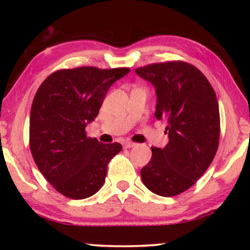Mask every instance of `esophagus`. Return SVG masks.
Masks as SVG:
<instances>
[{"label":"esophagus","mask_w":250,"mask_h":250,"mask_svg":"<svg viewBox=\"0 0 250 250\" xmlns=\"http://www.w3.org/2000/svg\"><path fill=\"white\" fill-rule=\"evenodd\" d=\"M136 146V143H133V142H129V141H125L124 143H123V146H124V148H126V149L133 148V146Z\"/></svg>","instance_id":"34e87169"}]
</instances>
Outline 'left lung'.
<instances>
[{
  "instance_id": "8db88e82",
  "label": "left lung",
  "mask_w": 250,
  "mask_h": 250,
  "mask_svg": "<svg viewBox=\"0 0 250 250\" xmlns=\"http://www.w3.org/2000/svg\"><path fill=\"white\" fill-rule=\"evenodd\" d=\"M135 73L155 87V116L167 122L169 139L163 149L151 148V159L141 169L142 182L158 196H176L200 179L216 155V94L199 69L182 61L149 64Z\"/></svg>"
}]
</instances>
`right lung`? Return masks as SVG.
<instances>
[{"label":"right lung","instance_id":"1","mask_svg":"<svg viewBox=\"0 0 250 250\" xmlns=\"http://www.w3.org/2000/svg\"><path fill=\"white\" fill-rule=\"evenodd\" d=\"M128 73V68L58 70L37 90L30 110V151L40 172L63 196L85 199L104 186L108 164L122 146L87 138L85 127L98 116L111 85Z\"/></svg>","mask_w":250,"mask_h":250}]
</instances>
